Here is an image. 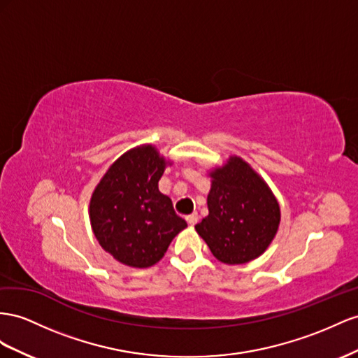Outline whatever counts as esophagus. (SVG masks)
I'll list each match as a JSON object with an SVG mask.
<instances>
[{"label":"esophagus","mask_w":358,"mask_h":358,"mask_svg":"<svg viewBox=\"0 0 358 358\" xmlns=\"http://www.w3.org/2000/svg\"><path fill=\"white\" fill-rule=\"evenodd\" d=\"M187 221H188V224H189V226H194V224H197L199 215H197V214H191V215H188V217H187Z\"/></svg>","instance_id":"esophagus-1"}]
</instances>
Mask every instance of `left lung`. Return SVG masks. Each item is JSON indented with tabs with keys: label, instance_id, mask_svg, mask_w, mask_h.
<instances>
[{
	"label": "left lung",
	"instance_id": "obj_1",
	"mask_svg": "<svg viewBox=\"0 0 358 358\" xmlns=\"http://www.w3.org/2000/svg\"><path fill=\"white\" fill-rule=\"evenodd\" d=\"M209 215L196 224L197 234L220 262L247 264L274 239L280 208L271 189L245 161L231 157L210 173Z\"/></svg>",
	"mask_w": 358,
	"mask_h": 358
}]
</instances>
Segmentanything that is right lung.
<instances>
[{
	"instance_id": "1",
	"label": "right lung",
	"mask_w": 358,
	"mask_h": 358,
	"mask_svg": "<svg viewBox=\"0 0 358 358\" xmlns=\"http://www.w3.org/2000/svg\"><path fill=\"white\" fill-rule=\"evenodd\" d=\"M166 159L148 144L115 161L90 200L93 234L119 262L148 268L162 259L187 221L158 189Z\"/></svg>"
}]
</instances>
